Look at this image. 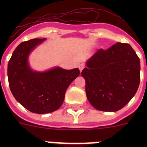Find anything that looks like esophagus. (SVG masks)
<instances>
[{
    "label": "esophagus",
    "mask_w": 147,
    "mask_h": 147,
    "mask_svg": "<svg viewBox=\"0 0 147 147\" xmlns=\"http://www.w3.org/2000/svg\"><path fill=\"white\" fill-rule=\"evenodd\" d=\"M78 67L80 68V71L82 72V70L84 69V67H85V65H84V64H80L79 65H78Z\"/></svg>",
    "instance_id": "34e87169"
}]
</instances>
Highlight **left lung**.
Wrapping results in <instances>:
<instances>
[{"label": "left lung", "instance_id": "8db88e82", "mask_svg": "<svg viewBox=\"0 0 147 147\" xmlns=\"http://www.w3.org/2000/svg\"><path fill=\"white\" fill-rule=\"evenodd\" d=\"M82 71L88 101L105 112L121 110L132 99L140 84V59L128 43L99 49Z\"/></svg>", "mask_w": 147, "mask_h": 147}]
</instances>
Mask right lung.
I'll return each instance as SVG.
<instances>
[{
    "label": "right lung",
    "mask_w": 147,
    "mask_h": 147,
    "mask_svg": "<svg viewBox=\"0 0 147 147\" xmlns=\"http://www.w3.org/2000/svg\"><path fill=\"white\" fill-rule=\"evenodd\" d=\"M45 40L32 39L21 42L8 63L11 93L25 108L38 114L58 110L63 103L67 88L80 74L79 68L65 70L59 67L45 72L32 71L28 63V55Z\"/></svg>",
    "instance_id": "obj_1"
}]
</instances>
